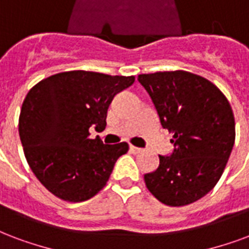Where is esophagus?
I'll use <instances>...</instances> for the list:
<instances>
[{
	"instance_id": "obj_1",
	"label": "esophagus",
	"mask_w": 249,
	"mask_h": 249,
	"mask_svg": "<svg viewBox=\"0 0 249 249\" xmlns=\"http://www.w3.org/2000/svg\"><path fill=\"white\" fill-rule=\"evenodd\" d=\"M130 151H131L132 153H140L143 149L138 148V147H134V145H130Z\"/></svg>"
}]
</instances>
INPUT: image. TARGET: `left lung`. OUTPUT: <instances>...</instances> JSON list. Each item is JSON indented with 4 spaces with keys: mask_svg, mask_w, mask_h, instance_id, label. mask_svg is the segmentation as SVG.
Segmentation results:
<instances>
[{
    "mask_svg": "<svg viewBox=\"0 0 249 249\" xmlns=\"http://www.w3.org/2000/svg\"><path fill=\"white\" fill-rule=\"evenodd\" d=\"M160 123L173 132L171 156L144 175L145 186L168 206H185L206 196L219 181L235 142L231 105L218 88L186 71L139 74Z\"/></svg>",
    "mask_w": 249,
    "mask_h": 249,
    "instance_id": "obj_1",
    "label": "left lung"
}]
</instances>
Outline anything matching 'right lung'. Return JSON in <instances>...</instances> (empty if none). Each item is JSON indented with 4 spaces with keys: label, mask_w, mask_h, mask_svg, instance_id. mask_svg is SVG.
Wrapping results in <instances>:
<instances>
[{
    "label": "right lung",
    "mask_w": 249,
    "mask_h": 249,
    "mask_svg": "<svg viewBox=\"0 0 249 249\" xmlns=\"http://www.w3.org/2000/svg\"><path fill=\"white\" fill-rule=\"evenodd\" d=\"M134 81V76L69 71L30 89L18 130L26 160L48 192L82 202L104 189L128 144H104L89 138V128L104 130L113 98Z\"/></svg>",
    "instance_id": "obj_1"
}]
</instances>
